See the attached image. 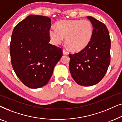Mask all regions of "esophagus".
<instances>
[{
  "instance_id": "34e87169",
  "label": "esophagus",
  "mask_w": 122,
  "mask_h": 122,
  "mask_svg": "<svg viewBox=\"0 0 122 122\" xmlns=\"http://www.w3.org/2000/svg\"><path fill=\"white\" fill-rule=\"evenodd\" d=\"M63 54H64V55H66V54H68V51H66V50L65 49H63Z\"/></svg>"
}]
</instances>
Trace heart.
<instances>
[{"label":"heart","instance_id":"1","mask_svg":"<svg viewBox=\"0 0 122 122\" xmlns=\"http://www.w3.org/2000/svg\"><path fill=\"white\" fill-rule=\"evenodd\" d=\"M56 27H51L49 36L53 44L66 43L69 49L80 51L85 49L92 39L94 28L88 20H61L56 23Z\"/></svg>","mask_w":122,"mask_h":122}]
</instances>
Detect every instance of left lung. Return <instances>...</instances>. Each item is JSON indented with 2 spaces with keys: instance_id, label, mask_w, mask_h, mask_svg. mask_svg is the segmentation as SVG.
I'll list each match as a JSON object with an SVG mask.
<instances>
[{
  "instance_id": "obj_1",
  "label": "left lung",
  "mask_w": 122,
  "mask_h": 122,
  "mask_svg": "<svg viewBox=\"0 0 122 122\" xmlns=\"http://www.w3.org/2000/svg\"><path fill=\"white\" fill-rule=\"evenodd\" d=\"M94 33L89 44L82 51L69 54V71L77 84L92 86L99 83L107 71L111 61V39L106 25L92 16Z\"/></svg>"
}]
</instances>
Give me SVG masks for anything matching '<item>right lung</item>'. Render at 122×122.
Listing matches in <instances>:
<instances>
[{
	"instance_id": "obj_1",
	"label": "right lung",
	"mask_w": 122,
	"mask_h": 122,
	"mask_svg": "<svg viewBox=\"0 0 122 122\" xmlns=\"http://www.w3.org/2000/svg\"><path fill=\"white\" fill-rule=\"evenodd\" d=\"M51 27L49 18L30 15L13 31L10 44L11 65L19 79L30 88L46 86L63 56L61 48L49 43Z\"/></svg>"
}]
</instances>
